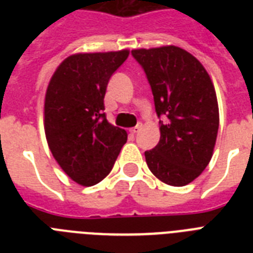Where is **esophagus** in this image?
<instances>
[{
	"label": "esophagus",
	"instance_id": "esophagus-1",
	"mask_svg": "<svg viewBox=\"0 0 253 253\" xmlns=\"http://www.w3.org/2000/svg\"><path fill=\"white\" fill-rule=\"evenodd\" d=\"M140 127L142 126H136V127H132V128H130V132L131 134H136L139 130H140Z\"/></svg>",
	"mask_w": 253,
	"mask_h": 253
}]
</instances>
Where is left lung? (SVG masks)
<instances>
[{
    "mask_svg": "<svg viewBox=\"0 0 253 253\" xmlns=\"http://www.w3.org/2000/svg\"><path fill=\"white\" fill-rule=\"evenodd\" d=\"M150 81L160 121V140L146 151L159 180L184 186L196 180L212 158L219 127L215 87L192 53L177 45L132 49Z\"/></svg>",
    "mask_w": 253,
    "mask_h": 253,
    "instance_id": "1",
    "label": "left lung"
}]
</instances>
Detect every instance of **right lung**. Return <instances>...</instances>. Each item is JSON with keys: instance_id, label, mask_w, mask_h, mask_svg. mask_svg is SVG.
Wrapping results in <instances>:
<instances>
[{"instance_id": "obj_1", "label": "right lung", "mask_w": 253, "mask_h": 253, "mask_svg": "<svg viewBox=\"0 0 253 253\" xmlns=\"http://www.w3.org/2000/svg\"><path fill=\"white\" fill-rule=\"evenodd\" d=\"M128 49L73 53L61 61L44 98V132L60 168L81 186H93L113 169L127 132L105 117L109 79Z\"/></svg>"}]
</instances>
